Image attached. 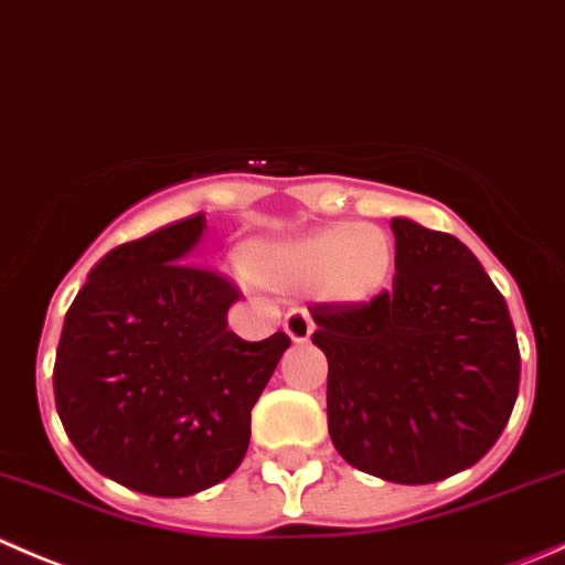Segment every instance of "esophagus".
Instances as JSON below:
<instances>
[{
    "label": "esophagus",
    "mask_w": 565,
    "mask_h": 565,
    "mask_svg": "<svg viewBox=\"0 0 565 565\" xmlns=\"http://www.w3.org/2000/svg\"><path fill=\"white\" fill-rule=\"evenodd\" d=\"M282 327H285V334H288L294 343H305V340L312 334V321L305 310H290Z\"/></svg>",
    "instance_id": "1"
}]
</instances>
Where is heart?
<instances>
[{
	"mask_svg": "<svg viewBox=\"0 0 565 565\" xmlns=\"http://www.w3.org/2000/svg\"><path fill=\"white\" fill-rule=\"evenodd\" d=\"M393 238L376 225H329L282 244L244 249V275L277 290H316L332 301H365L390 280Z\"/></svg>",
	"mask_w": 565,
	"mask_h": 565,
	"instance_id": "heart-1",
	"label": "heart"
}]
</instances>
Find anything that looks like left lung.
<instances>
[{"label": "left lung", "instance_id": "1", "mask_svg": "<svg viewBox=\"0 0 565 565\" xmlns=\"http://www.w3.org/2000/svg\"><path fill=\"white\" fill-rule=\"evenodd\" d=\"M395 236L393 290L310 307L327 354L338 454L393 483H434L483 459L519 395L508 305L450 233L412 220Z\"/></svg>", "mask_w": 565, "mask_h": 565}]
</instances>
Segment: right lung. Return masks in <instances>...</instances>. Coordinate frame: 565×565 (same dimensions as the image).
<instances>
[{
	"label": "right lung",
	"instance_id": "obj_1",
	"mask_svg": "<svg viewBox=\"0 0 565 565\" xmlns=\"http://www.w3.org/2000/svg\"><path fill=\"white\" fill-rule=\"evenodd\" d=\"M205 216L106 253L65 312L54 401L82 459L153 497H186L236 472L249 415L290 340L227 329L242 296L192 260Z\"/></svg>",
	"mask_w": 565,
	"mask_h": 565
}]
</instances>
